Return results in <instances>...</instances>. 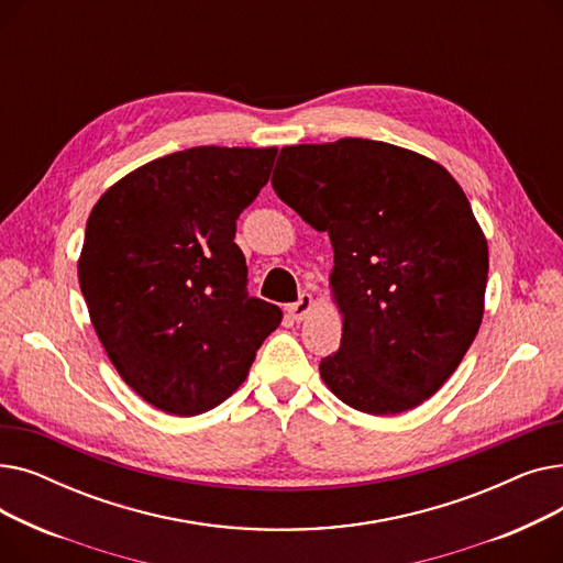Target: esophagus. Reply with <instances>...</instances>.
Masks as SVG:
<instances>
[{
  "mask_svg": "<svg viewBox=\"0 0 563 563\" xmlns=\"http://www.w3.org/2000/svg\"><path fill=\"white\" fill-rule=\"evenodd\" d=\"M312 306H314V299H312V294H308V291H303L301 297H299V301L297 303H291L289 306V314H291V319H297V321H301L310 310H312Z\"/></svg>",
  "mask_w": 563,
  "mask_h": 563,
  "instance_id": "34e87169",
  "label": "esophagus"
}]
</instances>
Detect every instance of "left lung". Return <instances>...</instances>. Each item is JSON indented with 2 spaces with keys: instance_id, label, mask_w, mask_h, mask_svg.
<instances>
[{
  "instance_id": "8db88e82",
  "label": "left lung",
  "mask_w": 563,
  "mask_h": 563,
  "mask_svg": "<svg viewBox=\"0 0 563 563\" xmlns=\"http://www.w3.org/2000/svg\"><path fill=\"white\" fill-rule=\"evenodd\" d=\"M274 191L329 232L331 287L344 319L321 358L331 393L369 416H395L435 395L484 317L488 244L440 164L369 139L280 151Z\"/></svg>"
}]
</instances>
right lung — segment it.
Masks as SVG:
<instances>
[{
	"label": "right lung",
	"instance_id": "1",
	"mask_svg": "<svg viewBox=\"0 0 563 563\" xmlns=\"http://www.w3.org/2000/svg\"><path fill=\"white\" fill-rule=\"evenodd\" d=\"M278 147L200 145L109 187L86 221L79 287L109 361L170 416L242 386L283 312L249 294L236 219L269 183Z\"/></svg>",
	"mask_w": 563,
	"mask_h": 563
}]
</instances>
